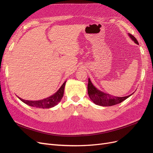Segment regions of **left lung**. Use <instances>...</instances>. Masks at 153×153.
Wrapping results in <instances>:
<instances>
[{
  "label": "left lung",
  "mask_w": 153,
  "mask_h": 153,
  "mask_svg": "<svg viewBox=\"0 0 153 153\" xmlns=\"http://www.w3.org/2000/svg\"><path fill=\"white\" fill-rule=\"evenodd\" d=\"M129 37L131 39L135 42L136 44L138 45V42L137 39L131 34H129ZM87 91L88 94L89 96L90 99L93 101V102L98 105L103 106H112L121 103L122 101L129 98L131 94L124 96V97H117L112 96V95L105 93V92L97 89L91 82L89 78L88 80V85H87Z\"/></svg>",
  "instance_id": "obj_1"
}]
</instances>
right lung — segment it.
Here are the masks:
<instances>
[{"label": "right lung", "instance_id": "add662e5", "mask_svg": "<svg viewBox=\"0 0 153 153\" xmlns=\"http://www.w3.org/2000/svg\"><path fill=\"white\" fill-rule=\"evenodd\" d=\"M66 81L64 83L62 86L60 87V89L55 92L54 94L48 98H47L38 101H29V100H25L20 98V97H18L24 103L30 106L33 107L40 108H50L53 107L54 106L57 105L60 101H61L64 94V87H65Z\"/></svg>", "mask_w": 153, "mask_h": 153}]
</instances>
